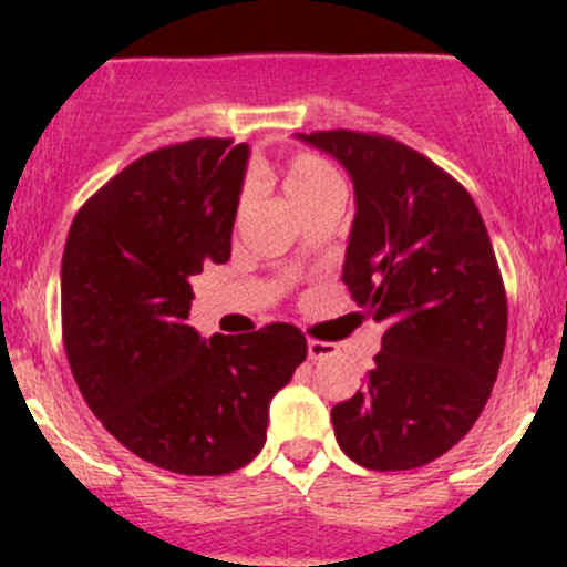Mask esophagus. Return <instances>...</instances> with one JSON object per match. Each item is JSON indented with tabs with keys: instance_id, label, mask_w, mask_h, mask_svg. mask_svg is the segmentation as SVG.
Returning a JSON list of instances; mask_svg holds the SVG:
<instances>
[{
	"instance_id": "34e87169",
	"label": "esophagus",
	"mask_w": 567,
	"mask_h": 567,
	"mask_svg": "<svg viewBox=\"0 0 567 567\" xmlns=\"http://www.w3.org/2000/svg\"><path fill=\"white\" fill-rule=\"evenodd\" d=\"M334 353V346L331 342H318V340H310L307 342V357L310 359H326Z\"/></svg>"
}]
</instances>
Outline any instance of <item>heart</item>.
<instances>
[{"label":"heart","instance_id":"obj_1","mask_svg":"<svg viewBox=\"0 0 567 567\" xmlns=\"http://www.w3.org/2000/svg\"><path fill=\"white\" fill-rule=\"evenodd\" d=\"M274 173L268 167L255 169V181H268ZM342 186L340 177H337L334 169L323 162V158L312 156V153H299L288 162V167L282 169V192L285 197L293 203V208L299 210L301 205L316 199L318 194L329 192V188Z\"/></svg>","mask_w":567,"mask_h":567}]
</instances>
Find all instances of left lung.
Returning <instances> with one entry per match:
<instances>
[{
    "mask_svg": "<svg viewBox=\"0 0 567 567\" xmlns=\"http://www.w3.org/2000/svg\"><path fill=\"white\" fill-rule=\"evenodd\" d=\"M296 140L351 175L342 282L384 323L368 386L331 409L337 444L375 472L425 466L472 431L505 351L507 296L485 221L455 177L390 136Z\"/></svg>",
    "mask_w": 567,
    "mask_h": 567,
    "instance_id": "1",
    "label": "left lung"
}]
</instances>
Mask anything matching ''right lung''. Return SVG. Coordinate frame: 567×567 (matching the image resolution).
Returning <instances> with one entry per match:
<instances>
[{
	"mask_svg": "<svg viewBox=\"0 0 567 567\" xmlns=\"http://www.w3.org/2000/svg\"><path fill=\"white\" fill-rule=\"evenodd\" d=\"M249 145L192 140L114 175L73 219L62 340L79 392L123 447L167 472L227 474L266 444L268 405L305 362L296 326L199 337L188 279L230 260Z\"/></svg>",
	"mask_w": 567,
	"mask_h": 567,
	"instance_id": "obj_1",
	"label": "right lung"
}]
</instances>
